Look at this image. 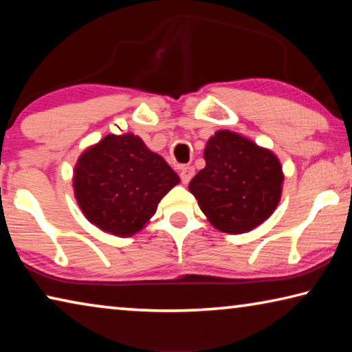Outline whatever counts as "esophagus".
<instances>
[{"label":"esophagus","instance_id":"obj_1","mask_svg":"<svg viewBox=\"0 0 352 352\" xmlns=\"http://www.w3.org/2000/svg\"><path fill=\"white\" fill-rule=\"evenodd\" d=\"M194 174H195V169L192 168V166H183V168L180 169V178L184 184L190 182V178L194 177Z\"/></svg>","mask_w":352,"mask_h":352}]
</instances>
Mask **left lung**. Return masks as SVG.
Wrapping results in <instances>:
<instances>
[{"label":"left lung","instance_id":"left-lung-1","mask_svg":"<svg viewBox=\"0 0 352 352\" xmlns=\"http://www.w3.org/2000/svg\"><path fill=\"white\" fill-rule=\"evenodd\" d=\"M206 166L189 183L200 210L219 231H252L276 210L283 168L275 153L230 130L206 142Z\"/></svg>","mask_w":352,"mask_h":352}]
</instances>
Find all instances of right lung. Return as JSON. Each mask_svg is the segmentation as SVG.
Masks as SVG:
<instances>
[{"mask_svg":"<svg viewBox=\"0 0 352 352\" xmlns=\"http://www.w3.org/2000/svg\"><path fill=\"white\" fill-rule=\"evenodd\" d=\"M178 183L170 166L133 133L107 135L88 147L77 160L73 177L83 216L119 237L138 233Z\"/></svg>","mask_w":352,"mask_h":352,"instance_id":"right-lung-1","label":"right lung"}]
</instances>
